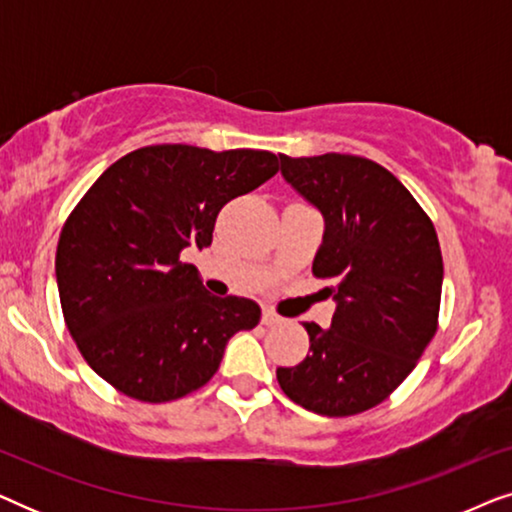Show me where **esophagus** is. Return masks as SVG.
I'll return each mask as SVG.
<instances>
[{
    "instance_id": "obj_1",
    "label": "esophagus",
    "mask_w": 512,
    "mask_h": 512,
    "mask_svg": "<svg viewBox=\"0 0 512 512\" xmlns=\"http://www.w3.org/2000/svg\"><path fill=\"white\" fill-rule=\"evenodd\" d=\"M261 321H263V326H277V324H282V317H279L277 312H272V310H263V317H261Z\"/></svg>"
}]
</instances>
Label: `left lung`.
Returning a JSON list of instances; mask_svg holds the SVG:
<instances>
[{"label":"left lung","instance_id":"8db88e82","mask_svg":"<svg viewBox=\"0 0 512 512\" xmlns=\"http://www.w3.org/2000/svg\"><path fill=\"white\" fill-rule=\"evenodd\" d=\"M282 177L324 216L314 277L331 279V328L305 324L310 354L277 368L293 403L347 417L382 403L417 366L438 328L443 256L408 188L368 158L279 153Z\"/></svg>","mask_w":512,"mask_h":512}]
</instances>
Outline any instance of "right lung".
Returning a JSON list of instances; mask_svg holds the SVG:
<instances>
[{
	"mask_svg": "<svg viewBox=\"0 0 512 512\" xmlns=\"http://www.w3.org/2000/svg\"><path fill=\"white\" fill-rule=\"evenodd\" d=\"M277 170L270 151L158 144L88 188L62 226L55 279L69 333L102 380L144 403L212 380L228 340L251 331L261 307L207 293L181 251L209 247L221 207Z\"/></svg>",
	"mask_w": 512,
	"mask_h": 512,
	"instance_id": "obj_1",
	"label": "right lung"
}]
</instances>
